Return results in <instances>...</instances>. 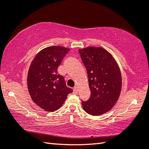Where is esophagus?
<instances>
[{
  "label": "esophagus",
  "instance_id": "obj_1",
  "mask_svg": "<svg viewBox=\"0 0 149 149\" xmlns=\"http://www.w3.org/2000/svg\"><path fill=\"white\" fill-rule=\"evenodd\" d=\"M73 91H74V93H75V94H77V93H78V89L77 87H74V89H73Z\"/></svg>",
  "mask_w": 149,
  "mask_h": 149
}]
</instances>
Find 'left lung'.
Wrapping results in <instances>:
<instances>
[{"mask_svg":"<svg viewBox=\"0 0 149 149\" xmlns=\"http://www.w3.org/2000/svg\"><path fill=\"white\" fill-rule=\"evenodd\" d=\"M86 68L91 97L82 100L88 114L100 116L111 110L118 101L122 89V75L114 57L101 47H89L79 49Z\"/></svg>","mask_w":149,"mask_h":149,"instance_id":"1","label":"left lung"}]
</instances>
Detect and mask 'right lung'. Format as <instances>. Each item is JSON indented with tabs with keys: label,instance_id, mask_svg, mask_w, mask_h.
Returning <instances> with one entry per match:
<instances>
[{
	"label": "right lung",
	"instance_id": "obj_1",
	"mask_svg": "<svg viewBox=\"0 0 149 149\" xmlns=\"http://www.w3.org/2000/svg\"><path fill=\"white\" fill-rule=\"evenodd\" d=\"M70 49L52 46L41 50L33 60L27 74V88L31 99L40 108L54 112L62 107L73 90L65 85L58 68Z\"/></svg>",
	"mask_w": 149,
	"mask_h": 149
}]
</instances>
